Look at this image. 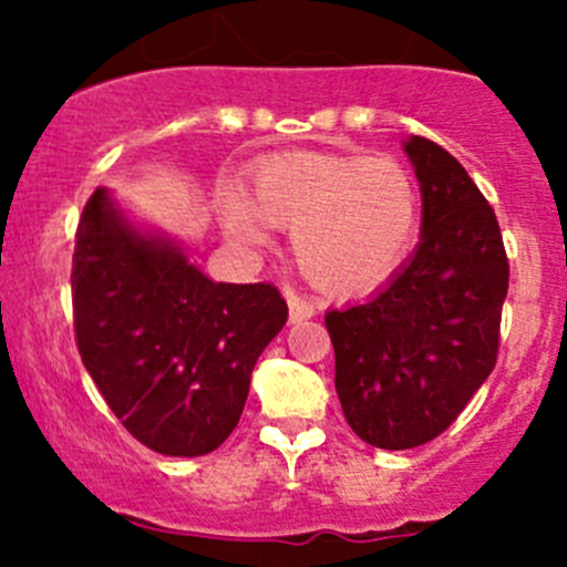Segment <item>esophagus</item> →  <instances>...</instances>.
I'll list each match as a JSON object with an SVG mask.
<instances>
[{
  "mask_svg": "<svg viewBox=\"0 0 567 567\" xmlns=\"http://www.w3.org/2000/svg\"><path fill=\"white\" fill-rule=\"evenodd\" d=\"M288 307H290V323H301V320H310L316 316V305H312L307 296L288 290Z\"/></svg>",
  "mask_w": 567,
  "mask_h": 567,
  "instance_id": "1",
  "label": "esophagus"
}]
</instances>
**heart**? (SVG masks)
Returning <instances> with one entry per match:
<instances>
[{"instance_id":"1","label":"heart","mask_w":567,"mask_h":567,"mask_svg":"<svg viewBox=\"0 0 567 567\" xmlns=\"http://www.w3.org/2000/svg\"><path fill=\"white\" fill-rule=\"evenodd\" d=\"M221 221L244 247L290 227L296 268L329 296L373 290L403 260L420 216L409 169L392 156L279 153L257 162L249 194H219Z\"/></svg>"}]
</instances>
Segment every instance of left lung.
<instances>
[{
  "mask_svg": "<svg viewBox=\"0 0 567 567\" xmlns=\"http://www.w3.org/2000/svg\"><path fill=\"white\" fill-rule=\"evenodd\" d=\"M422 188V241L381 293L326 312L348 425L381 450L447 431L499 353L507 251L499 221L458 158L405 142Z\"/></svg>",
  "mask_w": 567,
  "mask_h": 567,
  "instance_id": "obj_1",
  "label": "left lung"
}]
</instances>
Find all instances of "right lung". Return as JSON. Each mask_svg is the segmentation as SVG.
<instances>
[{
	"label": "right lung",
	"mask_w": 567,
	"mask_h": 567,
	"mask_svg": "<svg viewBox=\"0 0 567 567\" xmlns=\"http://www.w3.org/2000/svg\"><path fill=\"white\" fill-rule=\"evenodd\" d=\"M84 368L125 431L162 455L214 453L241 420L251 368L288 320L271 282H210L173 244L90 194L71 271Z\"/></svg>",
	"instance_id": "obj_1"
}]
</instances>
